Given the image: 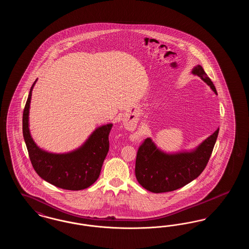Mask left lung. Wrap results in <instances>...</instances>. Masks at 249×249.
Segmentation results:
<instances>
[{
	"label": "left lung",
	"mask_w": 249,
	"mask_h": 249,
	"mask_svg": "<svg viewBox=\"0 0 249 249\" xmlns=\"http://www.w3.org/2000/svg\"><path fill=\"white\" fill-rule=\"evenodd\" d=\"M200 76L215 94L216 89L201 65L191 71ZM218 130L206 138L190 152L167 154L160 150L150 138H146L139 146L135 176L139 184L145 190L154 193L178 190L198 178L207 165L211 157Z\"/></svg>",
	"instance_id": "left-lung-1"
}]
</instances>
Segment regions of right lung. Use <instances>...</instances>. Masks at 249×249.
Instances as JSON below:
<instances>
[{
	"mask_svg": "<svg viewBox=\"0 0 249 249\" xmlns=\"http://www.w3.org/2000/svg\"><path fill=\"white\" fill-rule=\"evenodd\" d=\"M37 79L36 80V82ZM32 86L22 118L24 141L37 175L48 183L63 190H81L98 179L109 150V132L113 124L97 128L79 148L65 154L49 153L36 145L29 130V111Z\"/></svg>",
	"mask_w": 249,
	"mask_h": 249,
	"instance_id": "1",
	"label": "right lung"
}]
</instances>
